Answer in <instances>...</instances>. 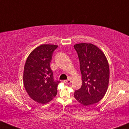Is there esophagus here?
<instances>
[{"label":"esophagus","mask_w":129,"mask_h":129,"mask_svg":"<svg viewBox=\"0 0 129 129\" xmlns=\"http://www.w3.org/2000/svg\"><path fill=\"white\" fill-rule=\"evenodd\" d=\"M64 82L67 84H70L71 82H72V80L71 79H67V80H65Z\"/></svg>","instance_id":"34e87169"}]
</instances>
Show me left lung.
<instances>
[{
    "label": "left lung",
    "mask_w": 129,
    "mask_h": 129,
    "mask_svg": "<svg viewBox=\"0 0 129 129\" xmlns=\"http://www.w3.org/2000/svg\"><path fill=\"white\" fill-rule=\"evenodd\" d=\"M82 75V86L75 91V99L84 106L97 103L107 91L109 67L106 56L96 46L81 43L74 45Z\"/></svg>",
    "instance_id": "obj_1"
}]
</instances>
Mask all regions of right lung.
Here are the masks:
<instances>
[{
	"label": "right lung",
	"mask_w": 129,
	"mask_h": 129,
	"mask_svg": "<svg viewBox=\"0 0 129 129\" xmlns=\"http://www.w3.org/2000/svg\"><path fill=\"white\" fill-rule=\"evenodd\" d=\"M57 45L44 44L35 48L26 60L23 84L31 98L40 104L48 103L57 94L60 81H56L50 62Z\"/></svg>",
	"instance_id": "1"
}]
</instances>
